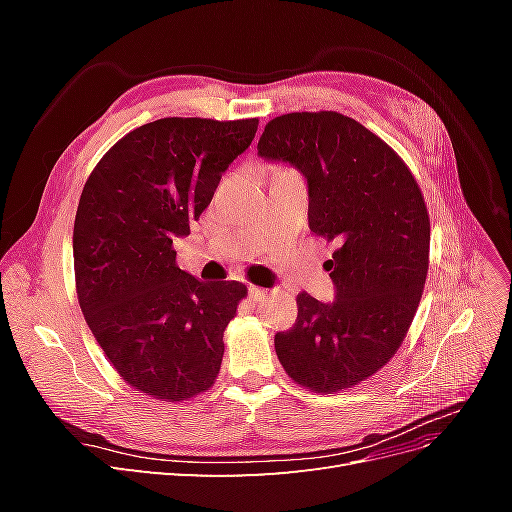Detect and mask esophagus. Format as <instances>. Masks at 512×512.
Instances as JSON below:
<instances>
[{
    "instance_id": "34e87169",
    "label": "esophagus",
    "mask_w": 512,
    "mask_h": 512,
    "mask_svg": "<svg viewBox=\"0 0 512 512\" xmlns=\"http://www.w3.org/2000/svg\"><path fill=\"white\" fill-rule=\"evenodd\" d=\"M250 297L254 301H265V297H269V290L260 288V286H250Z\"/></svg>"
}]
</instances>
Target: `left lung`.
<instances>
[{
  "instance_id": "8db88e82",
  "label": "left lung",
  "mask_w": 512,
  "mask_h": 512,
  "mask_svg": "<svg viewBox=\"0 0 512 512\" xmlns=\"http://www.w3.org/2000/svg\"><path fill=\"white\" fill-rule=\"evenodd\" d=\"M267 160L307 179L309 230L335 243V301L297 294L294 327L275 335L286 374L337 393L389 363L414 320L429 269V213L406 162L359 121L335 111L271 119L258 141Z\"/></svg>"
}]
</instances>
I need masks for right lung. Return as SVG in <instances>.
<instances>
[{
    "instance_id": "1",
    "label": "right lung",
    "mask_w": 512,
    "mask_h": 512,
    "mask_svg": "<svg viewBox=\"0 0 512 512\" xmlns=\"http://www.w3.org/2000/svg\"><path fill=\"white\" fill-rule=\"evenodd\" d=\"M256 130V117L145 123L104 153L83 188L72 237L79 305L117 374L153 399H192L220 374L247 286L181 271L173 241Z\"/></svg>"
}]
</instances>
